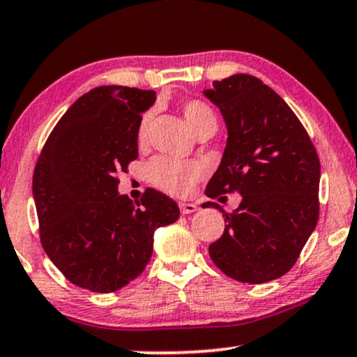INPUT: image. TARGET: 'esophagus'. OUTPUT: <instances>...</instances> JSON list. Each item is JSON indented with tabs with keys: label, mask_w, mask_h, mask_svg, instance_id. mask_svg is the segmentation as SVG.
<instances>
[{
	"label": "esophagus",
	"mask_w": 357,
	"mask_h": 357,
	"mask_svg": "<svg viewBox=\"0 0 357 357\" xmlns=\"http://www.w3.org/2000/svg\"><path fill=\"white\" fill-rule=\"evenodd\" d=\"M179 211H181V214H192V212L199 211V207H197L196 204H192V202H181L179 204Z\"/></svg>",
	"instance_id": "obj_1"
}]
</instances>
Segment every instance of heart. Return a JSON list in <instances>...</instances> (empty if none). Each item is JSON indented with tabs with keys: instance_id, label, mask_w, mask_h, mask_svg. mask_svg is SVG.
I'll list each match as a JSON object with an SVG mask.
<instances>
[{
	"instance_id": "1",
	"label": "heart",
	"mask_w": 357,
	"mask_h": 357,
	"mask_svg": "<svg viewBox=\"0 0 357 357\" xmlns=\"http://www.w3.org/2000/svg\"><path fill=\"white\" fill-rule=\"evenodd\" d=\"M181 112L184 120L191 132L196 135L207 128H215L218 119L214 110L202 100H186L181 103ZM153 119V110L143 114L139 119L137 139L143 143L146 139L148 126ZM148 179L156 188L174 194V196H186L194 189V184L201 181L206 174V168L199 161H176L169 158H156L148 165Z\"/></svg>"
}]
</instances>
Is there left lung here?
Here are the masks:
<instances>
[{
	"label": "left lung",
	"mask_w": 357,
	"mask_h": 357,
	"mask_svg": "<svg viewBox=\"0 0 357 357\" xmlns=\"http://www.w3.org/2000/svg\"><path fill=\"white\" fill-rule=\"evenodd\" d=\"M204 96L219 107L227 145L206 196L238 192L225 214L222 237L209 255L237 282L265 283L285 275L298 259L319 214V158L298 116L275 90L249 74L212 82Z\"/></svg>",
	"instance_id": "obj_1"
}]
</instances>
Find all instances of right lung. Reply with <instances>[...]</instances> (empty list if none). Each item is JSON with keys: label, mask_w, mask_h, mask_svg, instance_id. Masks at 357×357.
I'll return each mask as SVG.
<instances>
[{"label": "right lung", "mask_w": 357, "mask_h": 357, "mask_svg": "<svg viewBox=\"0 0 357 357\" xmlns=\"http://www.w3.org/2000/svg\"><path fill=\"white\" fill-rule=\"evenodd\" d=\"M155 100V90L92 89L57 121L36 163L40 243L85 290L128 285L151 259L156 229L179 218L178 204L156 189L148 188L139 202L119 194L116 174L138 158L139 119Z\"/></svg>", "instance_id": "right-lung-1"}]
</instances>
